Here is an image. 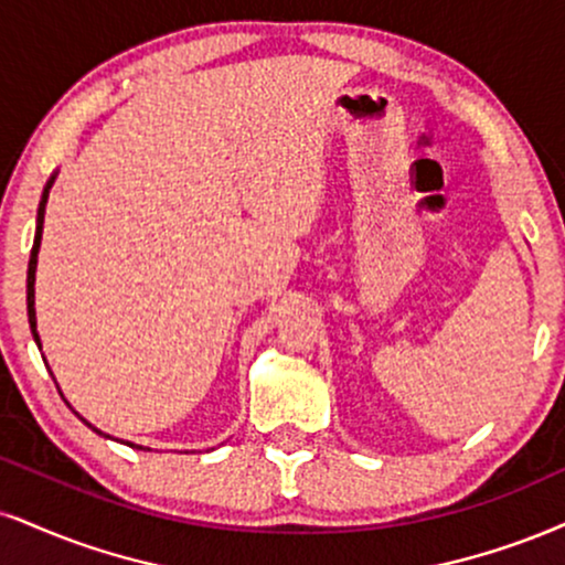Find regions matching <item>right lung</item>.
Instances as JSON below:
<instances>
[{"mask_svg": "<svg viewBox=\"0 0 565 565\" xmlns=\"http://www.w3.org/2000/svg\"><path fill=\"white\" fill-rule=\"evenodd\" d=\"M54 178L57 175H52L49 178V183L44 185V193H41V201H39V214H36V238H33V248H31V262H28V324H31V332H33V340H36L39 343V348H41V340H39V332H36V309H33V282H36V262H39V246H41V230H44V212H46V199H49V188H52V183H54ZM60 390V387H57ZM62 395V393H60ZM65 401V398H62ZM67 403V401H65ZM70 406V403H67ZM83 419V416H81ZM86 422V419H83ZM88 424V422H86ZM90 427V424H88ZM94 431H99L96 427H90ZM102 435V431H99Z\"/></svg>", "mask_w": 565, "mask_h": 565, "instance_id": "obj_1", "label": "right lung"}]
</instances>
